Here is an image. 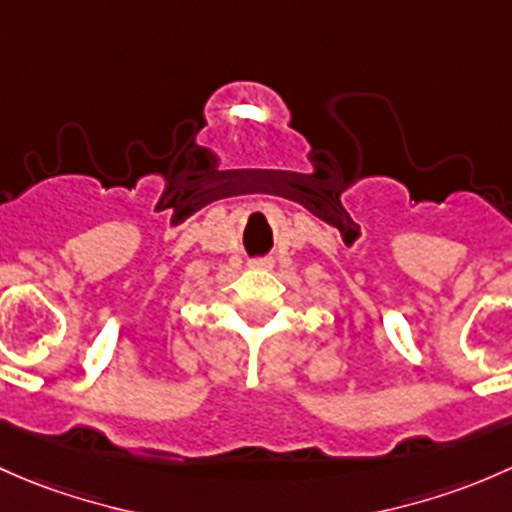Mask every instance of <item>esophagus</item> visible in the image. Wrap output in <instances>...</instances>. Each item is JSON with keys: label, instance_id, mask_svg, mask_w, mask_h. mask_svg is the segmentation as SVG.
Instances as JSON below:
<instances>
[{"label": "esophagus", "instance_id": "34e87169", "mask_svg": "<svg viewBox=\"0 0 512 512\" xmlns=\"http://www.w3.org/2000/svg\"><path fill=\"white\" fill-rule=\"evenodd\" d=\"M251 268H256V271H268V268H273V258H254V261H251Z\"/></svg>", "mask_w": 512, "mask_h": 512}]
</instances>
